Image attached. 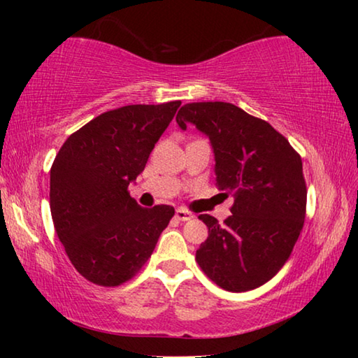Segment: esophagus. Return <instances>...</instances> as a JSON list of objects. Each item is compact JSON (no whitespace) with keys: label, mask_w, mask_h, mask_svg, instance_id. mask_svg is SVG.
<instances>
[{"label":"esophagus","mask_w":358,"mask_h":358,"mask_svg":"<svg viewBox=\"0 0 358 358\" xmlns=\"http://www.w3.org/2000/svg\"><path fill=\"white\" fill-rule=\"evenodd\" d=\"M175 216H177V220H180V221H189L194 217L192 213H189V211L183 210V208H178L177 211H175Z\"/></svg>","instance_id":"1"}]
</instances>
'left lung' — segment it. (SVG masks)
Returning a JSON list of instances; mask_svg holds the SVG:
<instances>
[{"label":"left lung","instance_id":"1","mask_svg":"<svg viewBox=\"0 0 358 358\" xmlns=\"http://www.w3.org/2000/svg\"><path fill=\"white\" fill-rule=\"evenodd\" d=\"M210 138L217 189L234 196L224 224L201 215L208 237L196 252L203 273L229 292L270 281L286 264L306 213L301 157L266 121L229 102H191L177 113Z\"/></svg>","mask_w":358,"mask_h":358}]
</instances>
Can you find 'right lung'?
<instances>
[{"mask_svg": "<svg viewBox=\"0 0 358 358\" xmlns=\"http://www.w3.org/2000/svg\"><path fill=\"white\" fill-rule=\"evenodd\" d=\"M181 101L124 106L101 113L59 148L50 169V211L72 265L98 286L131 280L175 215L171 205L143 208L128 186Z\"/></svg>", "mask_w": 358, "mask_h": 358, "instance_id": "obj_1", "label": "right lung"}]
</instances>
